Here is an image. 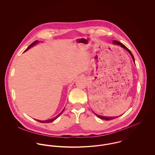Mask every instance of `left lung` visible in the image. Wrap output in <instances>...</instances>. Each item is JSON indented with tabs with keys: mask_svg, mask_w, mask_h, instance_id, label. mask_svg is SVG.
I'll return each mask as SVG.
<instances>
[{
	"mask_svg": "<svg viewBox=\"0 0 155 155\" xmlns=\"http://www.w3.org/2000/svg\"><path fill=\"white\" fill-rule=\"evenodd\" d=\"M113 43L114 44H115V45H120V46L122 47V48H124L125 49H126L128 52L130 53V54H131V57H132V58H133V61H134V62L135 63V60H134V56H133V54L131 53V51L125 46H124L122 43H121L120 42H119V41H116V40H114V41H113ZM94 114L97 117H99V118H101V119H102V120H114V119H115V118H118V117H103V116H101V115H97V114H96L94 112Z\"/></svg>",
	"mask_w": 155,
	"mask_h": 155,
	"instance_id": "left-lung-1",
	"label": "left lung"
}]
</instances>
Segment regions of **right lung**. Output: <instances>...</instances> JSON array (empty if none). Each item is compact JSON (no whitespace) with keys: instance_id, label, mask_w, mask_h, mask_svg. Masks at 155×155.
Segmentation results:
<instances>
[{"instance_id":"1","label":"right lung","mask_w":155,"mask_h":155,"mask_svg":"<svg viewBox=\"0 0 155 155\" xmlns=\"http://www.w3.org/2000/svg\"><path fill=\"white\" fill-rule=\"evenodd\" d=\"M39 41H38V40H36V41H34L33 43H32L28 48H27V49L25 51H28L30 48H31V47H33L35 45H36L37 43H38ZM64 110V109H63V110L58 115H57L55 118H52V119H51V120H37V121H38V122H41V123H49V122H52V121H53V120H55L56 118H58L61 115V114L63 112V111Z\"/></svg>"}]
</instances>
